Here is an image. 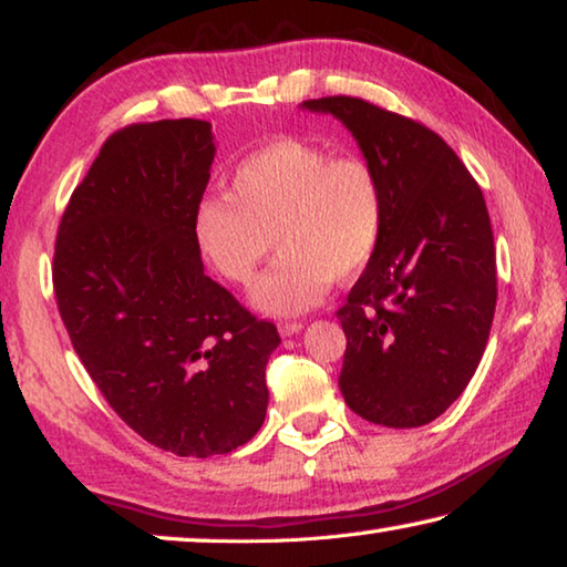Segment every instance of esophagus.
Segmentation results:
<instances>
[{"instance_id": "obj_1", "label": "esophagus", "mask_w": 567, "mask_h": 567, "mask_svg": "<svg viewBox=\"0 0 567 567\" xmlns=\"http://www.w3.org/2000/svg\"><path fill=\"white\" fill-rule=\"evenodd\" d=\"M277 330H280L282 338H290V334H297V332L302 330V322H297V320L280 322V324H277Z\"/></svg>"}]
</instances>
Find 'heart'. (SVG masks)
Here are the masks:
<instances>
[{"label":"heart","instance_id":"b5f03b06","mask_svg":"<svg viewBox=\"0 0 567 567\" xmlns=\"http://www.w3.org/2000/svg\"><path fill=\"white\" fill-rule=\"evenodd\" d=\"M382 227L385 195L375 167L297 137L249 152L229 177V197H205L195 209L197 247L233 285L255 280L275 237L282 255L252 290V305L267 315L310 310L334 277L360 275Z\"/></svg>","mask_w":567,"mask_h":567}]
</instances>
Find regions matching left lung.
<instances>
[{
	"label": "left lung",
	"mask_w": 567,
	"mask_h": 567,
	"mask_svg": "<svg viewBox=\"0 0 567 567\" xmlns=\"http://www.w3.org/2000/svg\"><path fill=\"white\" fill-rule=\"evenodd\" d=\"M302 107L352 132L385 195L378 252L338 310L342 398L375 425H427L467 388L491 338L497 275L483 189L425 124L344 94Z\"/></svg>",
	"instance_id": "left-lung-1"
}]
</instances>
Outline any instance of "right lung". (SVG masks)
<instances>
[{
	"label": "right lung",
	"instance_id": "add662e5",
	"mask_svg": "<svg viewBox=\"0 0 567 567\" xmlns=\"http://www.w3.org/2000/svg\"><path fill=\"white\" fill-rule=\"evenodd\" d=\"M213 124H130L72 192L52 282L72 348L134 433L179 457L233 453L262 427L280 344L205 275L195 239Z\"/></svg>",
	"mask_w": 567,
	"mask_h": 567
}]
</instances>
